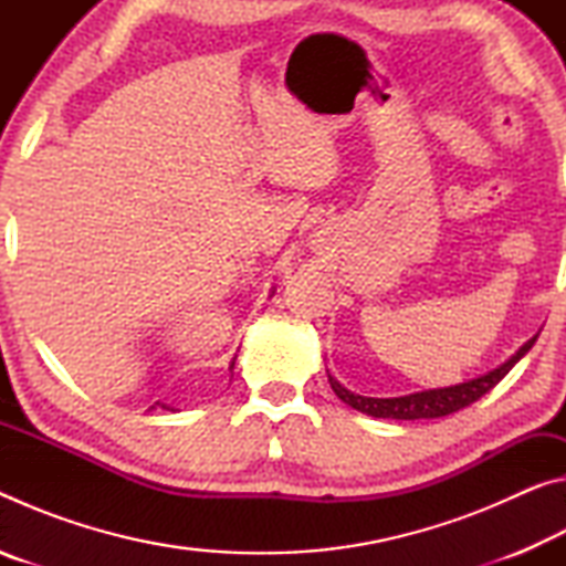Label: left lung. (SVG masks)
Listing matches in <instances>:
<instances>
[{
    "label": "left lung",
    "mask_w": 566,
    "mask_h": 566,
    "mask_svg": "<svg viewBox=\"0 0 566 566\" xmlns=\"http://www.w3.org/2000/svg\"><path fill=\"white\" fill-rule=\"evenodd\" d=\"M534 342H536V337L526 342L524 347L516 352L510 361H504L500 369L490 371V375L476 377L472 381H464V385L444 387V389L417 391V395L395 397V399H375V397L354 395V391H349L347 387H342L334 377H329V385L334 389V395H337L344 401V405H349L357 411H364V415H369V417H381V419H437V417L454 415V411L474 405L476 399H482L486 391L494 389L506 375H510V369L524 357L526 352L532 349Z\"/></svg>",
    "instance_id": "left-lung-1"
}]
</instances>
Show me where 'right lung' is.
Masks as SVG:
<instances>
[{
  "instance_id": "add662e5",
  "label": "right lung",
  "mask_w": 566,
  "mask_h": 566,
  "mask_svg": "<svg viewBox=\"0 0 566 566\" xmlns=\"http://www.w3.org/2000/svg\"><path fill=\"white\" fill-rule=\"evenodd\" d=\"M232 367H234V361H232Z\"/></svg>"
}]
</instances>
